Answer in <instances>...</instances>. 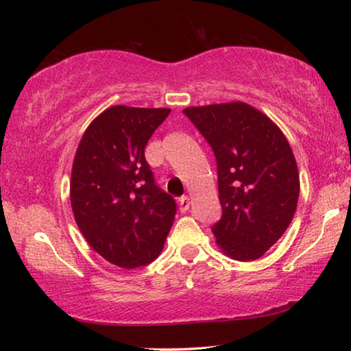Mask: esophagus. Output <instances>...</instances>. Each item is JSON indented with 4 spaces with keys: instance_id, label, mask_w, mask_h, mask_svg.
<instances>
[{
    "instance_id": "1",
    "label": "esophagus",
    "mask_w": 351,
    "mask_h": 351,
    "mask_svg": "<svg viewBox=\"0 0 351 351\" xmlns=\"http://www.w3.org/2000/svg\"><path fill=\"white\" fill-rule=\"evenodd\" d=\"M178 203H180V210L184 213L190 209V198L189 197H181L178 199Z\"/></svg>"
}]
</instances>
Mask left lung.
<instances>
[{"instance_id":"left-lung-1","label":"left lung","mask_w":351,"mask_h":351,"mask_svg":"<svg viewBox=\"0 0 351 351\" xmlns=\"http://www.w3.org/2000/svg\"><path fill=\"white\" fill-rule=\"evenodd\" d=\"M217 159L223 215L212 232L230 258L257 260L288 229L300 181L287 138L245 102L189 106L182 111Z\"/></svg>"}]
</instances>
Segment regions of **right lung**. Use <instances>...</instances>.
<instances>
[{"instance_id": "1", "label": "right lung", "mask_w": 351, "mask_h": 351, "mask_svg": "<svg viewBox=\"0 0 351 351\" xmlns=\"http://www.w3.org/2000/svg\"><path fill=\"white\" fill-rule=\"evenodd\" d=\"M169 108L116 105L83 133L71 173V207L94 251L133 269L161 254L173 224L175 199L159 189L145 145Z\"/></svg>"}]
</instances>
